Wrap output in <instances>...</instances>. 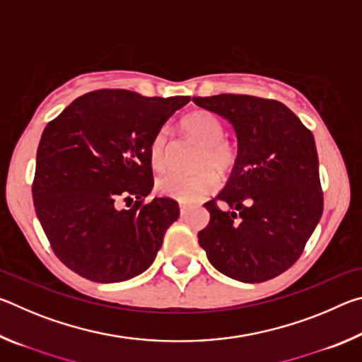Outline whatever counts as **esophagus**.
Returning <instances> with one entry per match:
<instances>
[{
  "label": "esophagus",
  "instance_id": "obj_1",
  "mask_svg": "<svg viewBox=\"0 0 362 362\" xmlns=\"http://www.w3.org/2000/svg\"><path fill=\"white\" fill-rule=\"evenodd\" d=\"M179 207H180V216H185L187 211H188V204H185V203H180V204H179Z\"/></svg>",
  "mask_w": 362,
  "mask_h": 362
}]
</instances>
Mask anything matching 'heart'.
<instances>
[{
    "instance_id": "heart-1",
    "label": "heart",
    "mask_w": 362,
    "mask_h": 362,
    "mask_svg": "<svg viewBox=\"0 0 362 362\" xmlns=\"http://www.w3.org/2000/svg\"><path fill=\"white\" fill-rule=\"evenodd\" d=\"M182 131L201 145V151L196 158L194 175H163L156 182L158 193L169 196L182 203H194L214 193L218 187V177L231 174L238 163V145L231 139L223 136V122L217 115L207 110H194L185 115L180 121ZM168 145L169 136L166 129L158 131L153 136L148 156L153 169L164 170L168 168Z\"/></svg>"
}]
</instances>
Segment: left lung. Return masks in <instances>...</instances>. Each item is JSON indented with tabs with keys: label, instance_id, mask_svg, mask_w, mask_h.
Listing matches in <instances>:
<instances>
[{
	"label": "left lung",
	"instance_id": "1",
	"mask_svg": "<svg viewBox=\"0 0 362 362\" xmlns=\"http://www.w3.org/2000/svg\"><path fill=\"white\" fill-rule=\"evenodd\" d=\"M193 102L231 122L240 151L226 187L204 204L211 220L198 233L199 246L233 279L278 276L298 260L322 216L313 134L273 99L220 94Z\"/></svg>",
	"mask_w": 362,
	"mask_h": 362
}]
</instances>
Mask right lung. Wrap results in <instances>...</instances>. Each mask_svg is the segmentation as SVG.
Returning <instances> with one entry per match:
<instances>
[{"mask_svg":"<svg viewBox=\"0 0 362 362\" xmlns=\"http://www.w3.org/2000/svg\"><path fill=\"white\" fill-rule=\"evenodd\" d=\"M188 102L99 89L47 122L36 151L33 204L54 254L71 272L119 283L155 260L180 211L170 198L145 203L153 188L148 146Z\"/></svg>","mask_w":362,"mask_h":362,"instance_id":"right-lung-1","label":"right lung"}]
</instances>
